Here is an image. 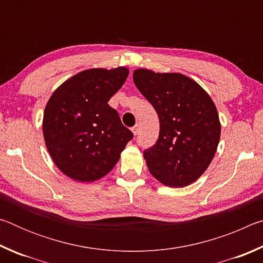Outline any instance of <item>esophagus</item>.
<instances>
[{
    "instance_id": "esophagus-1",
    "label": "esophagus",
    "mask_w": 263,
    "mask_h": 263,
    "mask_svg": "<svg viewBox=\"0 0 263 263\" xmlns=\"http://www.w3.org/2000/svg\"><path fill=\"white\" fill-rule=\"evenodd\" d=\"M131 130H132V132H133V135L137 136V135H138V130H139V125H138V124H136V125L133 126V127L131 128Z\"/></svg>"
}]
</instances>
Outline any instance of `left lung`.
<instances>
[{
  "mask_svg": "<svg viewBox=\"0 0 263 263\" xmlns=\"http://www.w3.org/2000/svg\"><path fill=\"white\" fill-rule=\"evenodd\" d=\"M133 81L160 121L158 141L144 151L151 174L173 188L191 184L206 171L220 139L215 103L198 83L179 73L137 69Z\"/></svg>",
  "mask_w": 263,
  "mask_h": 263,
  "instance_id": "left-lung-1",
  "label": "left lung"
}]
</instances>
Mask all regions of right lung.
Masks as SVG:
<instances>
[{
  "label": "right lung",
  "mask_w": 263,
  "mask_h": 263,
  "mask_svg": "<svg viewBox=\"0 0 263 263\" xmlns=\"http://www.w3.org/2000/svg\"><path fill=\"white\" fill-rule=\"evenodd\" d=\"M128 69H87L53 92L43 119L46 147L57 167L80 182H92L115 167L133 133L108 104Z\"/></svg>",
  "instance_id": "obj_1"
}]
</instances>
